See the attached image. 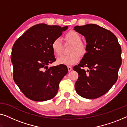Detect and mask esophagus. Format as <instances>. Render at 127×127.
<instances>
[{
    "label": "esophagus",
    "instance_id": "esophagus-1",
    "mask_svg": "<svg viewBox=\"0 0 127 127\" xmlns=\"http://www.w3.org/2000/svg\"><path fill=\"white\" fill-rule=\"evenodd\" d=\"M67 69H68V71H69V72H70V71L72 70V67H70V66H67Z\"/></svg>",
    "mask_w": 127,
    "mask_h": 127
}]
</instances>
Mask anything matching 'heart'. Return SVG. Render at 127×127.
<instances>
[{"label":"heart","mask_w":127,"mask_h":127,"mask_svg":"<svg viewBox=\"0 0 127 127\" xmlns=\"http://www.w3.org/2000/svg\"><path fill=\"white\" fill-rule=\"evenodd\" d=\"M66 40L72 43L69 53L66 55H61L57 60V63L67 66L73 65L78 62L80 55L83 56L86 53V47L81 43V36L75 31H70L66 34ZM62 41L60 38H56L51 44V48L55 55H60L61 53Z\"/></svg>","instance_id":"b5f03b06"}]
</instances>
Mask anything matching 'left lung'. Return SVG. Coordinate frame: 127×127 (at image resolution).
<instances>
[{"mask_svg":"<svg viewBox=\"0 0 127 127\" xmlns=\"http://www.w3.org/2000/svg\"><path fill=\"white\" fill-rule=\"evenodd\" d=\"M74 30L84 36L87 43V53L73 67L79 74L76 91L84 98H99L117 81L122 62L121 46L112 32L96 24L76 26Z\"/></svg>","mask_w":127,"mask_h":127,"instance_id":"1","label":"left lung"}]
</instances>
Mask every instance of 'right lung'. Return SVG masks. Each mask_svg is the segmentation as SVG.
Returning a JSON list of instances; mask_svg holds the SVG:
<instances>
[{
	"instance_id": "add662e5",
	"label": "right lung",
	"mask_w": 127,
	"mask_h": 127,
	"mask_svg": "<svg viewBox=\"0 0 127 127\" xmlns=\"http://www.w3.org/2000/svg\"><path fill=\"white\" fill-rule=\"evenodd\" d=\"M67 28L37 24L14 44L11 56L14 81L28 98L46 101L57 95L60 82L68 70L64 65L48 67V64L56 60L51 44Z\"/></svg>"
}]
</instances>
